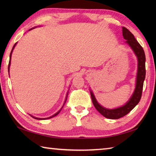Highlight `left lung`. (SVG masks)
<instances>
[{
	"mask_svg": "<svg viewBox=\"0 0 156 156\" xmlns=\"http://www.w3.org/2000/svg\"><path fill=\"white\" fill-rule=\"evenodd\" d=\"M122 36L126 40L125 43L131 48L137 59L136 83H135V88L133 94L131 95L129 101L121 107L115 108H107L102 107L98 103L93 92L91 89L90 90L92 103L96 109L105 117L111 119H118L124 117L139 103L141 98L144 82L145 78V55L144 49L135 39L134 35L127 28L122 27Z\"/></svg>",
	"mask_w": 156,
	"mask_h": 156,
	"instance_id": "obj_1",
	"label": "left lung"
}]
</instances>
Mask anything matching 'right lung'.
Listing matches in <instances>:
<instances>
[{
    "instance_id": "1",
    "label": "right lung",
    "mask_w": 156,
    "mask_h": 156,
    "mask_svg": "<svg viewBox=\"0 0 156 156\" xmlns=\"http://www.w3.org/2000/svg\"><path fill=\"white\" fill-rule=\"evenodd\" d=\"M34 28H35V27H33V28H31V29H29V31H30V30H31V29H34ZM16 44H17V43H15V44L14 45V46H13L12 47V50H11V54H10V58H9V66H8V70H9V69H10V66H11V56H12V51H13V49H14V48H15V47L16 46ZM68 92H67V95H66V100H65V101H64V105H63V106L62 107V108H60V110H59L57 112H56V113H55L54 115H51V117H47V118H38V117H34V116H32V115H30V116H31V117H33V118H34V119H38V120H46V119H51V118H52V117H55L56 115H58L59 113V112L61 111V110L62 109V108H63V107H64V105H65V103H66V100H67V97H68Z\"/></svg>"
}]
</instances>
